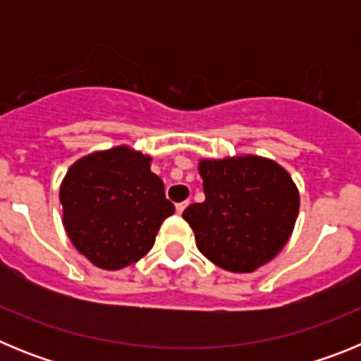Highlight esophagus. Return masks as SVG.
Returning <instances> with one entry per match:
<instances>
[{"mask_svg":"<svg viewBox=\"0 0 361 361\" xmlns=\"http://www.w3.org/2000/svg\"><path fill=\"white\" fill-rule=\"evenodd\" d=\"M188 204H190V202H188V200H184V202H178V204H175V209H177V213H183L184 209L188 208Z\"/></svg>","mask_w":361,"mask_h":361,"instance_id":"1","label":"esophagus"}]
</instances>
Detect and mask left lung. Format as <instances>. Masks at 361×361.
<instances>
[{"label":"left lung","instance_id":"left-lung-1","mask_svg":"<svg viewBox=\"0 0 361 361\" xmlns=\"http://www.w3.org/2000/svg\"><path fill=\"white\" fill-rule=\"evenodd\" d=\"M206 200L184 209L200 253L233 273H251L291 237L300 197L282 166L269 159L200 161Z\"/></svg>","mask_w":361,"mask_h":361}]
</instances>
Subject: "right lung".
Wrapping results in <instances>:
<instances>
[{"label": "right lung", "instance_id": "1", "mask_svg": "<svg viewBox=\"0 0 361 361\" xmlns=\"http://www.w3.org/2000/svg\"><path fill=\"white\" fill-rule=\"evenodd\" d=\"M148 155L117 146L79 159L59 191L63 224L94 266L116 271L152 250L162 220L173 215Z\"/></svg>", "mask_w": 361, "mask_h": 361}]
</instances>
